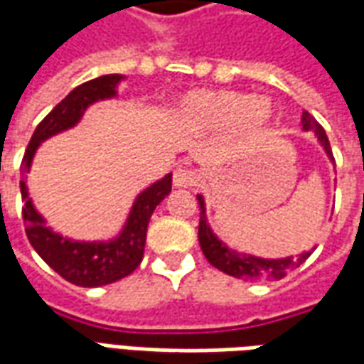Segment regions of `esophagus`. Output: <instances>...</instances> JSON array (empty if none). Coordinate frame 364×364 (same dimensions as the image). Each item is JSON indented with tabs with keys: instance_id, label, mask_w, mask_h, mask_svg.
Segmentation results:
<instances>
[{
	"instance_id": "34e87169",
	"label": "esophagus",
	"mask_w": 364,
	"mask_h": 364,
	"mask_svg": "<svg viewBox=\"0 0 364 364\" xmlns=\"http://www.w3.org/2000/svg\"><path fill=\"white\" fill-rule=\"evenodd\" d=\"M197 181V173L189 169V167H177L173 173V185L179 187V189H187V187H193Z\"/></svg>"
}]
</instances>
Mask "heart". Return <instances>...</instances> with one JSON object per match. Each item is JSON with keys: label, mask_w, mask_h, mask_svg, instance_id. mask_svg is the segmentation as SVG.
<instances>
[{"label": "heart", "mask_w": 364, "mask_h": 364, "mask_svg": "<svg viewBox=\"0 0 364 364\" xmlns=\"http://www.w3.org/2000/svg\"><path fill=\"white\" fill-rule=\"evenodd\" d=\"M273 117V107L267 99H255L237 91H195L183 103V119L205 130L244 124L250 130H259Z\"/></svg>", "instance_id": "obj_1"}]
</instances>
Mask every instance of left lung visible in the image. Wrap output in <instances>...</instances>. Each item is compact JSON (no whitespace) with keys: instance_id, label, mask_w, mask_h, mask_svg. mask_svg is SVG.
I'll return each instance as SVG.
<instances>
[{"instance_id":"obj_1","label":"left lung","mask_w":364,"mask_h":364,"mask_svg":"<svg viewBox=\"0 0 364 364\" xmlns=\"http://www.w3.org/2000/svg\"><path fill=\"white\" fill-rule=\"evenodd\" d=\"M302 128L304 130H312L314 134L318 136V140L323 146V150L329 158H333L331 154V146H329L326 130L321 128L318 120L314 119L308 111L302 112ZM198 198V210H200V220H198V244L200 250L205 253L210 265L220 269L222 273L232 274L236 279H244V281L261 282V281H279L282 277H287L290 271L300 267L310 253H302L300 257H284V259H263V257H255V255H247V253H237L236 250H230L228 245L220 242L216 234H214L210 226L206 224L205 214V198L197 195Z\"/></svg>"}]
</instances>
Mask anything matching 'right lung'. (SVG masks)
I'll return each instance as SVG.
<instances>
[{"label": "right lung", "mask_w": 364, "mask_h": 364, "mask_svg": "<svg viewBox=\"0 0 364 364\" xmlns=\"http://www.w3.org/2000/svg\"><path fill=\"white\" fill-rule=\"evenodd\" d=\"M120 80L122 75L119 74L101 75L70 91L66 99H62L36 127L21 161V175L25 177V173H28L33 156L43 140L75 127L91 103H95L99 99L114 97L117 93L114 87ZM169 193H171V173H167L164 179L154 183L151 187L136 197L127 224L114 240L72 242L60 234H54L44 224V218L36 213L28 198L27 185L25 181H21V195L25 200V206H23L25 232L35 252L68 282L77 284V287H103L109 282L124 279L140 265L151 213Z\"/></svg>", "instance_id": "1"}]
</instances>
